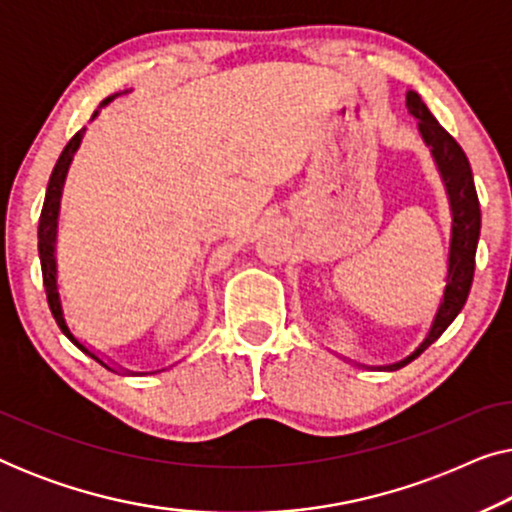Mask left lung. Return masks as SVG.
<instances>
[{
	"label": "left lung",
	"instance_id": "8db88e82",
	"mask_svg": "<svg viewBox=\"0 0 512 512\" xmlns=\"http://www.w3.org/2000/svg\"><path fill=\"white\" fill-rule=\"evenodd\" d=\"M405 104L408 111L417 118L419 135H422L424 144L429 146L433 160L440 172V179L445 184L447 202H450V249H447V275H445V289L443 298L433 321L429 326V333L424 335V340L419 342L415 352L405 356V359L389 363V366H375L377 370H396L417 359L431 342H436L440 335L445 333V328L457 319L461 307L466 305L468 291L473 284V270H475V249H478L480 240V202L478 193H475L473 184V172L471 163H468L466 153L457 144L450 132L440 125L426 104L422 102L415 90H408L405 95ZM361 366V363H356Z\"/></svg>",
	"mask_w": 512,
	"mask_h": 512
}]
</instances>
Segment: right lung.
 <instances>
[{
    "instance_id": "right-lung-1",
    "label": "right lung",
    "mask_w": 512,
    "mask_h": 512,
    "mask_svg": "<svg viewBox=\"0 0 512 512\" xmlns=\"http://www.w3.org/2000/svg\"><path fill=\"white\" fill-rule=\"evenodd\" d=\"M121 93L116 95H109L107 100L100 104L102 107H107V104L118 97ZM100 109L95 111L93 118L100 114ZM90 118V121H93ZM83 132L86 128L76 132V135L69 139V144L62 149L58 163L53 167V174L51 179H48V188H46V200H44V207H41V216H39V261H41V275H44V289H46V298H48V305H51V312L55 321H58L60 331L67 335L69 340L74 342L76 347L81 349L83 354H88L90 359H95L97 363H102L107 370H114V373H130V370H118L116 366H111L109 361H104L100 354L95 352V349H90L86 342H83L79 335L72 331V326H69V321L65 319V305H62V296H60V282H58V226H60V207H62V188H65V179H67V172H69V165H72L74 160V153L76 149L81 146V139H83Z\"/></svg>"
}]
</instances>
